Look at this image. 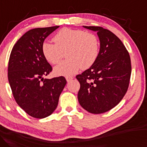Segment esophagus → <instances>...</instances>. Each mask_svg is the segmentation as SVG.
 <instances>
[{
  "label": "esophagus",
  "mask_w": 147,
  "mask_h": 147,
  "mask_svg": "<svg viewBox=\"0 0 147 147\" xmlns=\"http://www.w3.org/2000/svg\"><path fill=\"white\" fill-rule=\"evenodd\" d=\"M73 78H74L72 76H67V77H66V80H67V82H70L71 80Z\"/></svg>",
  "instance_id": "esophagus-1"
}]
</instances>
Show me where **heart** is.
Listing matches in <instances>:
<instances>
[{
	"label": "heart",
	"mask_w": 147,
	"mask_h": 147,
	"mask_svg": "<svg viewBox=\"0 0 147 147\" xmlns=\"http://www.w3.org/2000/svg\"><path fill=\"white\" fill-rule=\"evenodd\" d=\"M55 44L44 42L42 51L44 58L52 65L57 64L66 51L68 59L54 68L58 76H70L81 68L92 67L99 53V42L95 34L78 29H61L54 36Z\"/></svg>",
	"instance_id": "1"
}]
</instances>
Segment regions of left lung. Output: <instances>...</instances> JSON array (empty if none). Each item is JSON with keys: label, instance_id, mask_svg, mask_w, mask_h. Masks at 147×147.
Wrapping results in <instances>:
<instances>
[{"label": "left lung", "instance_id": "obj_1", "mask_svg": "<svg viewBox=\"0 0 147 147\" xmlns=\"http://www.w3.org/2000/svg\"><path fill=\"white\" fill-rule=\"evenodd\" d=\"M83 27L96 31L100 51L94 64L76 76L80 84L78 101L89 113H103L116 106L126 94L131 78V58L121 41L109 30Z\"/></svg>", "mask_w": 147, "mask_h": 147}]
</instances>
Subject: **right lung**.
I'll return each mask as SVG.
<instances>
[{
  "instance_id": "right-lung-1",
  "label": "right lung",
  "mask_w": 147,
  "mask_h": 147,
  "mask_svg": "<svg viewBox=\"0 0 147 147\" xmlns=\"http://www.w3.org/2000/svg\"><path fill=\"white\" fill-rule=\"evenodd\" d=\"M59 26L30 30L16 42L8 63V80L17 104L32 117L45 118L57 108L59 97L67 84L65 77L43 76L52 67L44 58L42 46Z\"/></svg>"
}]
</instances>
